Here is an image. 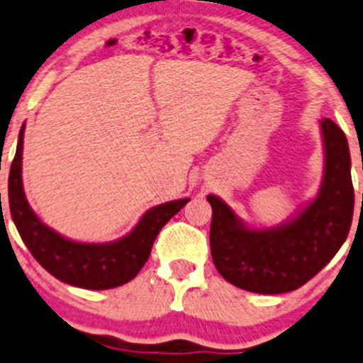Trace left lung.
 <instances>
[{"label": "left lung", "instance_id": "left-lung-1", "mask_svg": "<svg viewBox=\"0 0 363 363\" xmlns=\"http://www.w3.org/2000/svg\"><path fill=\"white\" fill-rule=\"evenodd\" d=\"M320 125L325 147L322 186L292 220L272 230H249L220 198L207 196L213 264L235 287L255 294L296 291L329 264L348 238L354 207L348 140L329 118Z\"/></svg>", "mask_w": 363, "mask_h": 363}]
</instances>
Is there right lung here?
I'll return each instance as SVG.
<instances>
[{
    "mask_svg": "<svg viewBox=\"0 0 363 363\" xmlns=\"http://www.w3.org/2000/svg\"><path fill=\"white\" fill-rule=\"evenodd\" d=\"M22 146L24 127L18 133L17 152L9 177L11 219L33 257L57 280L74 287L106 291L135 278L146 264L158 233L189 201L188 198H182L152 207L127 236L116 242H72L45 226L29 207L22 188Z\"/></svg>",
    "mask_w": 363,
    "mask_h": 363,
    "instance_id": "obj_1",
    "label": "right lung"
}]
</instances>
